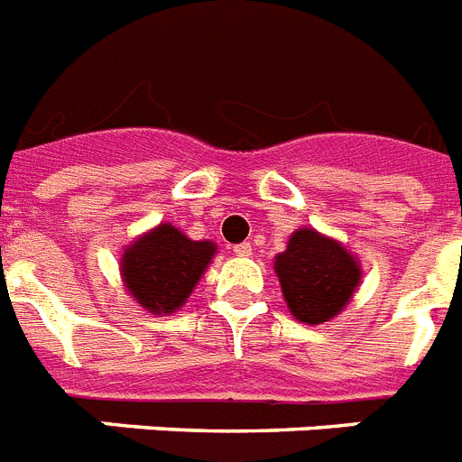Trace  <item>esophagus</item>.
Listing matches in <instances>:
<instances>
[{
  "label": "esophagus",
  "instance_id": "34e87169",
  "mask_svg": "<svg viewBox=\"0 0 462 462\" xmlns=\"http://www.w3.org/2000/svg\"><path fill=\"white\" fill-rule=\"evenodd\" d=\"M234 253L238 254V257H250V254H253V245H250V243H238V245H234Z\"/></svg>",
  "mask_w": 462,
  "mask_h": 462
}]
</instances>
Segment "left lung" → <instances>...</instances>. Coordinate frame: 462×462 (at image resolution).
Wrapping results in <instances>:
<instances>
[{"instance_id": "1", "label": "left lung", "mask_w": 462, "mask_h": 462, "mask_svg": "<svg viewBox=\"0 0 462 462\" xmlns=\"http://www.w3.org/2000/svg\"><path fill=\"white\" fill-rule=\"evenodd\" d=\"M283 300L298 322L322 324L341 315L360 286L363 267L341 241L317 228H295L274 257Z\"/></svg>"}]
</instances>
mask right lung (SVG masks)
<instances>
[{"label":"right lung","instance_id":"right-lung-1","mask_svg":"<svg viewBox=\"0 0 462 462\" xmlns=\"http://www.w3.org/2000/svg\"><path fill=\"white\" fill-rule=\"evenodd\" d=\"M217 243L193 241L173 224L150 228L121 253V282L140 308L152 315H171L193 293Z\"/></svg>","mask_w":462,"mask_h":462}]
</instances>
